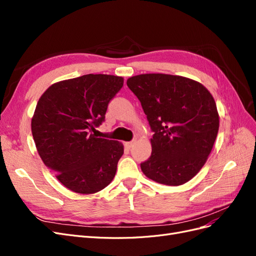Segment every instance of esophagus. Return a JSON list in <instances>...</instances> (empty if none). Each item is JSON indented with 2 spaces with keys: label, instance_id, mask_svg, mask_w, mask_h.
Returning <instances> with one entry per match:
<instances>
[{
  "label": "esophagus",
  "instance_id": "esophagus-1",
  "mask_svg": "<svg viewBox=\"0 0 256 256\" xmlns=\"http://www.w3.org/2000/svg\"><path fill=\"white\" fill-rule=\"evenodd\" d=\"M136 140H132V141H130V142H127L126 143V146H127V148H132V147L134 146V144H136Z\"/></svg>",
  "mask_w": 256,
  "mask_h": 256
}]
</instances>
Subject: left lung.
<instances>
[{"label":"left lung","mask_w":256,"mask_h":256,"mask_svg":"<svg viewBox=\"0 0 256 256\" xmlns=\"http://www.w3.org/2000/svg\"><path fill=\"white\" fill-rule=\"evenodd\" d=\"M154 132L152 154L141 164L150 180L189 182L203 168L219 130L214 99L202 84L180 76L146 74L127 80Z\"/></svg>","instance_id":"obj_1"}]
</instances>
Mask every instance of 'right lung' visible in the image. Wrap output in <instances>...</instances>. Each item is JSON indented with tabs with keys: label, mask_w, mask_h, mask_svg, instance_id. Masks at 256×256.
<instances>
[{
	"label": "right lung",
	"mask_w": 256,
	"mask_h": 256,
	"mask_svg": "<svg viewBox=\"0 0 256 256\" xmlns=\"http://www.w3.org/2000/svg\"><path fill=\"white\" fill-rule=\"evenodd\" d=\"M122 76L84 74L51 85L38 100L32 134L46 166L66 188L90 194L106 188L124 154L122 143L97 138Z\"/></svg>",
	"instance_id": "1"
}]
</instances>
